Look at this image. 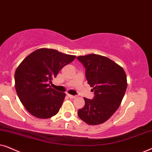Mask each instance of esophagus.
<instances>
[{
    "label": "esophagus",
    "mask_w": 152,
    "mask_h": 152,
    "mask_svg": "<svg viewBox=\"0 0 152 152\" xmlns=\"http://www.w3.org/2000/svg\"><path fill=\"white\" fill-rule=\"evenodd\" d=\"M68 96L70 98H71V99H74V98H76V97H77L76 95H70V94H68Z\"/></svg>",
    "instance_id": "esophagus-1"
}]
</instances>
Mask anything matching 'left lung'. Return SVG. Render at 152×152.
Segmentation results:
<instances>
[{"instance_id":"left-lung-1","label":"left lung","mask_w":152,"mask_h":152,"mask_svg":"<svg viewBox=\"0 0 152 152\" xmlns=\"http://www.w3.org/2000/svg\"><path fill=\"white\" fill-rule=\"evenodd\" d=\"M86 69L88 84L93 87V99L84 97L85 105L78 110L81 120L97 125L109 120L117 111L127 87L125 72L104 56L90 54L77 57Z\"/></svg>"}]
</instances>
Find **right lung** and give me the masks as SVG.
<instances>
[{
	"label": "right lung",
	"mask_w": 152,
	"mask_h": 152,
	"mask_svg": "<svg viewBox=\"0 0 152 152\" xmlns=\"http://www.w3.org/2000/svg\"><path fill=\"white\" fill-rule=\"evenodd\" d=\"M75 57L54 49L40 48L19 64L14 75L15 88L25 109L33 116L47 119L59 112L66 93L51 88L48 82Z\"/></svg>",
	"instance_id": "1"
}]
</instances>
